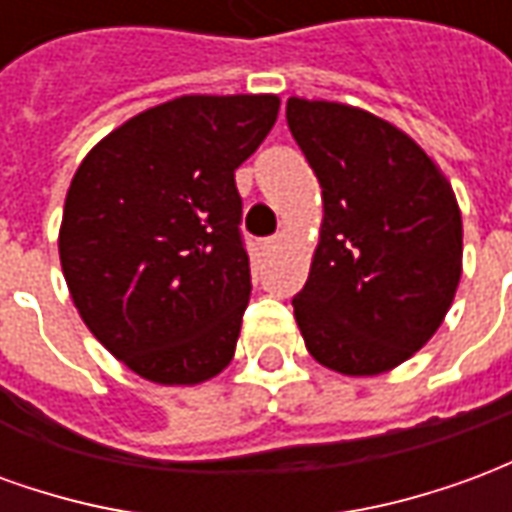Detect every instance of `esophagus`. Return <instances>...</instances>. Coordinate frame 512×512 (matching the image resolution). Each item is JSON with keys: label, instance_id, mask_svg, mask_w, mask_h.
<instances>
[{"label": "esophagus", "instance_id": "34e87169", "mask_svg": "<svg viewBox=\"0 0 512 512\" xmlns=\"http://www.w3.org/2000/svg\"><path fill=\"white\" fill-rule=\"evenodd\" d=\"M277 246H279V235H274V238H266V241H263V252H274Z\"/></svg>", "mask_w": 512, "mask_h": 512}]
</instances>
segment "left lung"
<instances>
[{"mask_svg":"<svg viewBox=\"0 0 512 512\" xmlns=\"http://www.w3.org/2000/svg\"><path fill=\"white\" fill-rule=\"evenodd\" d=\"M288 128L321 183V241L293 315L315 362L343 376L403 365L436 334L461 282L450 180L359 106L288 98Z\"/></svg>","mask_w":512,"mask_h":512,"instance_id":"left-lung-1","label":"left lung"}]
</instances>
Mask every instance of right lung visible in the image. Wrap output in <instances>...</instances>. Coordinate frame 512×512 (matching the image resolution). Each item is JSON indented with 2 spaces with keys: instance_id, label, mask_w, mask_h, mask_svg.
I'll return each mask as SVG.
<instances>
[{
  "instance_id": "obj_1",
  "label": "right lung",
  "mask_w": 512,
  "mask_h": 512,
  "mask_svg": "<svg viewBox=\"0 0 512 512\" xmlns=\"http://www.w3.org/2000/svg\"><path fill=\"white\" fill-rule=\"evenodd\" d=\"M277 115V95H180L76 169L62 274L87 329L136 376L194 386L230 365L252 293L235 169Z\"/></svg>"
}]
</instances>
